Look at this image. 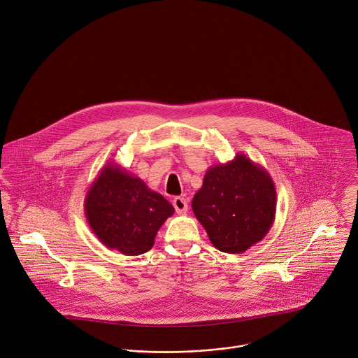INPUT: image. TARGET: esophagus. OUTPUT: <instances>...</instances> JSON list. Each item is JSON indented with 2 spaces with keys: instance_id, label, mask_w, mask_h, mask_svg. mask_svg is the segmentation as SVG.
I'll list each match as a JSON object with an SVG mask.
<instances>
[{
  "instance_id": "34e87169",
  "label": "esophagus",
  "mask_w": 358,
  "mask_h": 358,
  "mask_svg": "<svg viewBox=\"0 0 358 358\" xmlns=\"http://www.w3.org/2000/svg\"><path fill=\"white\" fill-rule=\"evenodd\" d=\"M173 206H174V208H176V211L178 214H184V213L188 211V201H187L185 198H181V196L174 198Z\"/></svg>"
}]
</instances>
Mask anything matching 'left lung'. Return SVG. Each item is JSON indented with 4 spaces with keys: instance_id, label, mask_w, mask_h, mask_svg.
<instances>
[{
    "instance_id": "8db88e82",
    "label": "left lung",
    "mask_w": 358,
    "mask_h": 358,
    "mask_svg": "<svg viewBox=\"0 0 358 358\" xmlns=\"http://www.w3.org/2000/svg\"><path fill=\"white\" fill-rule=\"evenodd\" d=\"M192 210L217 250L240 254L265 238L275 222V182L262 166L236 154L208 167Z\"/></svg>"
}]
</instances>
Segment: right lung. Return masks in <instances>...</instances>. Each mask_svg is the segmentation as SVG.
Returning <instances> with one entry per match:
<instances>
[{"label":"right lung","mask_w":358,"mask_h":358,"mask_svg":"<svg viewBox=\"0 0 358 358\" xmlns=\"http://www.w3.org/2000/svg\"><path fill=\"white\" fill-rule=\"evenodd\" d=\"M86 221L106 247L123 255L150 251L174 207L147 184L108 162L97 174L85 196Z\"/></svg>","instance_id":"1"}]
</instances>
